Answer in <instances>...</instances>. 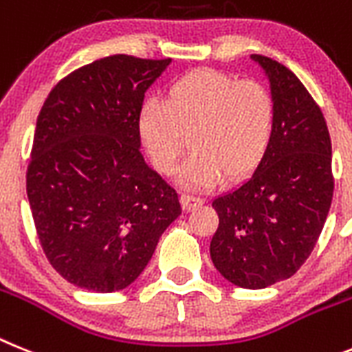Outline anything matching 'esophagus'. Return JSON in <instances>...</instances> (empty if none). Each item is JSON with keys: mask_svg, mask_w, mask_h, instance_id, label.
Instances as JSON below:
<instances>
[{"mask_svg": "<svg viewBox=\"0 0 352 352\" xmlns=\"http://www.w3.org/2000/svg\"><path fill=\"white\" fill-rule=\"evenodd\" d=\"M180 201H182V207H184L186 210H191L195 209V207H200L201 204H204V200H201L200 197H195V195H189V193H182Z\"/></svg>", "mask_w": 352, "mask_h": 352, "instance_id": "obj_1", "label": "esophagus"}]
</instances>
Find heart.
<instances>
[{"mask_svg": "<svg viewBox=\"0 0 352 352\" xmlns=\"http://www.w3.org/2000/svg\"><path fill=\"white\" fill-rule=\"evenodd\" d=\"M274 124L276 106L264 85L212 69L182 76L168 88L166 100H145L138 113L142 145L163 175L175 172L189 136L193 152L182 164V179L193 186L255 172L273 142Z\"/></svg>", "mask_w": 352, "mask_h": 352, "instance_id": "obj_1", "label": "heart"}]
</instances>
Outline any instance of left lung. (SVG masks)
<instances>
[{"label":"left lung","instance_id":"obj_1","mask_svg":"<svg viewBox=\"0 0 352 352\" xmlns=\"http://www.w3.org/2000/svg\"><path fill=\"white\" fill-rule=\"evenodd\" d=\"M271 83L273 142L261 166L230 193L214 198L218 230L210 258L243 289H264L305 264L331 206V138L319 104L285 65L252 54Z\"/></svg>","mask_w":352,"mask_h":352}]
</instances>
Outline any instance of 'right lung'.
Here are the masks:
<instances>
[{
    "mask_svg": "<svg viewBox=\"0 0 352 352\" xmlns=\"http://www.w3.org/2000/svg\"><path fill=\"white\" fill-rule=\"evenodd\" d=\"M170 62L100 58L58 81L38 113L26 193L47 261L76 287L131 285L182 212L140 152L143 97Z\"/></svg>",
    "mask_w": 352,
    "mask_h": 352,
    "instance_id": "obj_1",
    "label": "right lung"
}]
</instances>
